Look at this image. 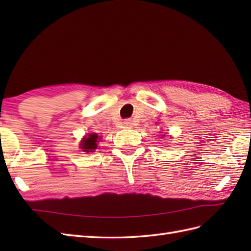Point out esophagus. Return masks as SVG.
Here are the masks:
<instances>
[{
    "instance_id": "34e87169",
    "label": "esophagus",
    "mask_w": 251,
    "mask_h": 251,
    "mask_svg": "<svg viewBox=\"0 0 251 251\" xmlns=\"http://www.w3.org/2000/svg\"><path fill=\"white\" fill-rule=\"evenodd\" d=\"M124 126L126 127V128H129V127H131V121L127 120L124 122Z\"/></svg>"
}]
</instances>
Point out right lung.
Returning <instances> with one entry per match:
<instances>
[{"instance_id": "1", "label": "right lung", "mask_w": 251, "mask_h": 251, "mask_svg": "<svg viewBox=\"0 0 251 251\" xmlns=\"http://www.w3.org/2000/svg\"><path fill=\"white\" fill-rule=\"evenodd\" d=\"M97 140H98L97 134H90L88 135L87 138H84L81 148L85 152H93L95 149H97Z\"/></svg>"}]
</instances>
